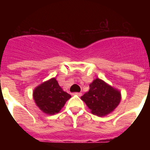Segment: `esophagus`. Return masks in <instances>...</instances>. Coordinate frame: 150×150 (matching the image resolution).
<instances>
[{
    "instance_id": "esophagus-1",
    "label": "esophagus",
    "mask_w": 150,
    "mask_h": 150,
    "mask_svg": "<svg viewBox=\"0 0 150 150\" xmlns=\"http://www.w3.org/2000/svg\"><path fill=\"white\" fill-rule=\"evenodd\" d=\"M74 95H78V96H81V95H82L81 92H75V93H74Z\"/></svg>"
}]
</instances>
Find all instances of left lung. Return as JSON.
Segmentation results:
<instances>
[{
	"label": "left lung",
	"mask_w": 150,
	"mask_h": 150,
	"mask_svg": "<svg viewBox=\"0 0 150 150\" xmlns=\"http://www.w3.org/2000/svg\"><path fill=\"white\" fill-rule=\"evenodd\" d=\"M81 99L92 114L107 116L116 109L121 100V92L102 79L97 78L89 85V90Z\"/></svg>",
	"instance_id": "obj_1"
}]
</instances>
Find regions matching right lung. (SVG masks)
<instances>
[{
	"label": "right lung",
	"mask_w": 150,
	"mask_h": 150,
	"mask_svg": "<svg viewBox=\"0 0 150 150\" xmlns=\"http://www.w3.org/2000/svg\"><path fill=\"white\" fill-rule=\"evenodd\" d=\"M33 98L37 106L43 112L54 115L62 110L71 96L63 91L55 78H52L34 90Z\"/></svg>",
	"instance_id": "obj_1"
}]
</instances>
